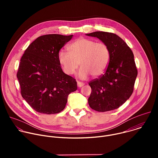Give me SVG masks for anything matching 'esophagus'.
I'll return each mask as SVG.
<instances>
[{
  "label": "esophagus",
  "mask_w": 158,
  "mask_h": 158,
  "mask_svg": "<svg viewBox=\"0 0 158 158\" xmlns=\"http://www.w3.org/2000/svg\"><path fill=\"white\" fill-rule=\"evenodd\" d=\"M84 85V82H79V81H78V82H77V86H78V87H81L83 86Z\"/></svg>",
  "instance_id": "obj_1"
}]
</instances>
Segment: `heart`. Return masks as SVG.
<instances>
[{
	"instance_id": "b5f03b06",
	"label": "heart",
	"mask_w": 158,
	"mask_h": 158,
	"mask_svg": "<svg viewBox=\"0 0 158 158\" xmlns=\"http://www.w3.org/2000/svg\"><path fill=\"white\" fill-rule=\"evenodd\" d=\"M68 50L69 52L61 51L58 55L59 63L68 75L74 74L80 64L81 78L86 79L89 75L98 77L105 73L110 62L108 45L91 39L79 38L70 45Z\"/></svg>"
}]
</instances>
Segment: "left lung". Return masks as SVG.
Instances as JSON below:
<instances>
[{"label": "left lung", "instance_id": "1", "mask_svg": "<svg viewBox=\"0 0 158 158\" xmlns=\"http://www.w3.org/2000/svg\"><path fill=\"white\" fill-rule=\"evenodd\" d=\"M107 44L110 51L109 65L104 74L89 82L92 92L88 99L91 109L106 112L119 108L131 96L138 69L134 54L118 35L97 31L86 34Z\"/></svg>", "mask_w": 158, "mask_h": 158}]
</instances>
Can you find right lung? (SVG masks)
<instances>
[{
    "mask_svg": "<svg viewBox=\"0 0 158 158\" xmlns=\"http://www.w3.org/2000/svg\"><path fill=\"white\" fill-rule=\"evenodd\" d=\"M73 35L47 34L33 41L22 56L17 73L21 95L35 111L57 114L68 95L76 91V79L62 70L58 55Z\"/></svg>",
    "mask_w": 158,
    "mask_h": 158,
    "instance_id": "right-lung-1",
    "label": "right lung"
}]
</instances>
